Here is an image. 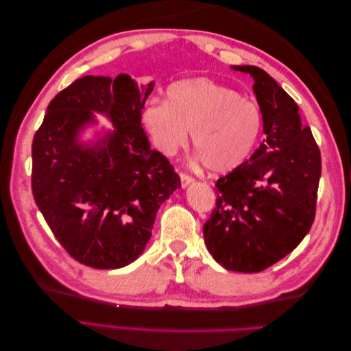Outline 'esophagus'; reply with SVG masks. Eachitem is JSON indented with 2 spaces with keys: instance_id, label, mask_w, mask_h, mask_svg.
<instances>
[{
  "instance_id": "1",
  "label": "esophagus",
  "mask_w": 351,
  "mask_h": 351,
  "mask_svg": "<svg viewBox=\"0 0 351 351\" xmlns=\"http://www.w3.org/2000/svg\"><path fill=\"white\" fill-rule=\"evenodd\" d=\"M180 180H182V187H183V189L189 187L190 184H192V183L195 182V180H193V177H190V176L184 174V173H182V174H180Z\"/></svg>"
}]
</instances>
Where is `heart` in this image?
I'll return each instance as SVG.
<instances>
[{
    "label": "heart",
    "instance_id": "b5f03b06",
    "mask_svg": "<svg viewBox=\"0 0 351 351\" xmlns=\"http://www.w3.org/2000/svg\"><path fill=\"white\" fill-rule=\"evenodd\" d=\"M143 120L164 155L176 154L192 132L196 158L217 174L230 173L246 161L262 124L256 105L205 77L173 83L165 102L147 105Z\"/></svg>",
    "mask_w": 351,
    "mask_h": 351
}]
</instances>
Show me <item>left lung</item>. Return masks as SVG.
I'll use <instances>...</instances> for the list:
<instances>
[{
	"mask_svg": "<svg viewBox=\"0 0 351 351\" xmlns=\"http://www.w3.org/2000/svg\"><path fill=\"white\" fill-rule=\"evenodd\" d=\"M253 77L265 139L217 182V208L204 226L205 244L228 271L261 272L299 246L315 219L321 152L299 107L256 66H231Z\"/></svg>",
	"mask_w": 351,
	"mask_h": 351,
	"instance_id": "8db88e82",
	"label": "left lung"
}]
</instances>
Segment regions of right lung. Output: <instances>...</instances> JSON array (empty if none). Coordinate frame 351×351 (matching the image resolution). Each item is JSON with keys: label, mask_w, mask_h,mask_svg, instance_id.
<instances>
[{"label": "right lung", "mask_w": 351, "mask_h": 351, "mask_svg": "<svg viewBox=\"0 0 351 351\" xmlns=\"http://www.w3.org/2000/svg\"><path fill=\"white\" fill-rule=\"evenodd\" d=\"M155 82L129 74L84 76L47 108L32 143V192L51 231L70 256L97 269L134 262L151 240L156 212L180 189L167 158L151 149L142 108ZM107 116L114 131L82 141Z\"/></svg>", "instance_id": "obj_1"}]
</instances>
